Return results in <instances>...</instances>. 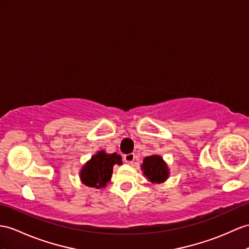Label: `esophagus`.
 Here are the masks:
<instances>
[{
    "label": "esophagus",
    "mask_w": 249,
    "mask_h": 249,
    "mask_svg": "<svg viewBox=\"0 0 249 249\" xmlns=\"http://www.w3.org/2000/svg\"><path fill=\"white\" fill-rule=\"evenodd\" d=\"M124 160L126 163H133L135 160V154L134 153H130V154H125L124 156Z\"/></svg>",
    "instance_id": "obj_1"
}]
</instances>
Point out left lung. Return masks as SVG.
I'll return each instance as SVG.
<instances>
[{"instance_id": "8db88e82", "label": "left lung", "mask_w": 249, "mask_h": 249, "mask_svg": "<svg viewBox=\"0 0 249 249\" xmlns=\"http://www.w3.org/2000/svg\"><path fill=\"white\" fill-rule=\"evenodd\" d=\"M142 171L144 178L153 184H161L166 181L170 175L167 162L160 155L153 154L144 157L142 163Z\"/></svg>"}]
</instances>
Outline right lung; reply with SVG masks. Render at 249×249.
<instances>
[{
  "label": "right lung",
  "mask_w": 249,
  "mask_h": 249,
  "mask_svg": "<svg viewBox=\"0 0 249 249\" xmlns=\"http://www.w3.org/2000/svg\"><path fill=\"white\" fill-rule=\"evenodd\" d=\"M121 163L123 159L119 154H107L105 150L98 151L82 166L79 178L89 188H105L111 180L114 165L120 166Z\"/></svg>",
  "instance_id": "right-lung-1"
}]
</instances>
